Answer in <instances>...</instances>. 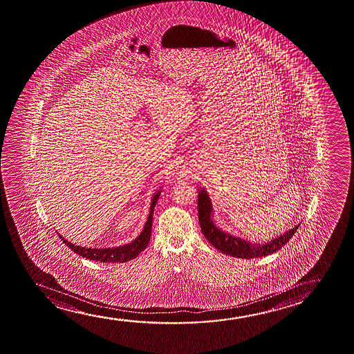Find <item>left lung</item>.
<instances>
[{
	"label": "left lung",
	"mask_w": 354,
	"mask_h": 354,
	"mask_svg": "<svg viewBox=\"0 0 354 354\" xmlns=\"http://www.w3.org/2000/svg\"><path fill=\"white\" fill-rule=\"evenodd\" d=\"M198 212H199L200 227L205 238L222 254H230L238 259H256V257H263L267 254L277 252L285 244H288V241L292 238V235L296 233L299 225V224L295 225L294 228L284 232L279 236H275L274 239L263 241L262 244H251L250 241H246L241 238L224 233L214 225L212 221V204L207 192H205V189L199 190Z\"/></svg>",
	"instance_id": "8db88e82"
}]
</instances>
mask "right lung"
I'll use <instances>...</instances> for the list:
<instances>
[{
    "label": "right lung",
    "mask_w": 354,
    "mask_h": 354,
    "mask_svg": "<svg viewBox=\"0 0 354 354\" xmlns=\"http://www.w3.org/2000/svg\"><path fill=\"white\" fill-rule=\"evenodd\" d=\"M160 193H161V190H158L153 196L151 205H150L149 216H148V219L145 222V228L133 241H131L130 244L119 246V248L92 249V248L76 246V245L71 244L68 240H65L62 235H59L62 241L79 256L92 259V261H97V262H103V263H116V262L124 263L130 259H136L149 243L150 235H151V225H153V214H154L155 205L159 200Z\"/></svg>",
    "instance_id": "add662e5"
}]
</instances>
